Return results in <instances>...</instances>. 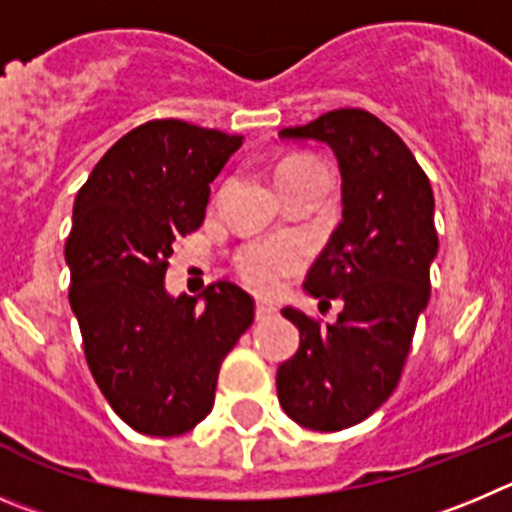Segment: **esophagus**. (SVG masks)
<instances>
[{
	"instance_id": "obj_1",
	"label": "esophagus",
	"mask_w": 512,
	"mask_h": 512,
	"mask_svg": "<svg viewBox=\"0 0 512 512\" xmlns=\"http://www.w3.org/2000/svg\"><path fill=\"white\" fill-rule=\"evenodd\" d=\"M275 313H278V308L267 306V303H257V306H255V319L257 321L270 319V316H275Z\"/></svg>"
}]
</instances>
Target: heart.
Returning a JSON list of instances; mask_svg holds the SVG:
<instances>
[{
	"label": "heart",
	"instance_id": "b5f03b06",
	"mask_svg": "<svg viewBox=\"0 0 512 512\" xmlns=\"http://www.w3.org/2000/svg\"><path fill=\"white\" fill-rule=\"evenodd\" d=\"M316 168H321V165L311 158H288L280 163L278 178ZM303 260H306V255H303V250L296 242L262 239V242H250V245L237 252V257H234V270H237L239 280L247 288L257 290V293H265V296H273V293H278L280 285H283V280L288 275L301 270Z\"/></svg>",
	"mask_w": 512,
	"mask_h": 512
}]
</instances>
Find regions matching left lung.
Returning a JSON list of instances; mask_svg holds the SVG:
<instances>
[{"label":"left lung","instance_id":"obj_1","mask_svg":"<svg viewBox=\"0 0 512 512\" xmlns=\"http://www.w3.org/2000/svg\"><path fill=\"white\" fill-rule=\"evenodd\" d=\"M280 140H316L342 173V224L306 275L321 306L342 301L336 324L296 308L298 352L278 367V400L298 426L342 431L365 421L398 388L439 252L434 191L405 142L365 109H334Z\"/></svg>","mask_w":512,"mask_h":512}]
</instances>
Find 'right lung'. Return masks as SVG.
Wrapping results in <instances>:
<instances>
[{"label":"right lung","instance_id":"right-lung-1","mask_svg":"<svg viewBox=\"0 0 512 512\" xmlns=\"http://www.w3.org/2000/svg\"><path fill=\"white\" fill-rule=\"evenodd\" d=\"M242 137L153 119L114 142L73 204L68 301L96 385L127 426L181 436L209 416L224 357L255 319L250 293L219 280L173 298L176 239L199 229L211 181Z\"/></svg>","mask_w":512,"mask_h":512}]
</instances>
